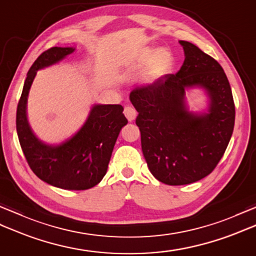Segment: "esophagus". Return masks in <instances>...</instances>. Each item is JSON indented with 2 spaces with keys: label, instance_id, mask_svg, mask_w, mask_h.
I'll use <instances>...</instances> for the list:
<instances>
[{
  "label": "esophagus",
  "instance_id": "34e87169",
  "mask_svg": "<svg viewBox=\"0 0 256 256\" xmlns=\"http://www.w3.org/2000/svg\"><path fill=\"white\" fill-rule=\"evenodd\" d=\"M124 114H125V116H126L128 121L132 122V121H134L135 118H136L138 112L133 106H125V108H124Z\"/></svg>",
  "mask_w": 256,
  "mask_h": 256
}]
</instances>
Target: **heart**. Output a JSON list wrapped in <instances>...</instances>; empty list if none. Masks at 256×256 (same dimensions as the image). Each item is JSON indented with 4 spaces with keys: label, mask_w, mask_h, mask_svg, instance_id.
I'll list each match as a JSON object with an SVG mask.
<instances>
[{
    "label": "heart",
    "mask_w": 256,
    "mask_h": 256,
    "mask_svg": "<svg viewBox=\"0 0 256 256\" xmlns=\"http://www.w3.org/2000/svg\"><path fill=\"white\" fill-rule=\"evenodd\" d=\"M152 60L150 70V74L153 76H160L165 72L168 64L170 62V52L165 50H157L153 58H152V50H145L140 54V56L136 58V60L133 64V67H140L148 64Z\"/></svg>",
    "instance_id": "1"
}]
</instances>
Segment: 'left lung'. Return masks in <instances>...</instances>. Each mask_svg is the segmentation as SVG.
Segmentation results:
<instances>
[{"instance_id":"left-lung-1","label":"left lung","mask_w":256,"mask_h":256,"mask_svg":"<svg viewBox=\"0 0 256 256\" xmlns=\"http://www.w3.org/2000/svg\"><path fill=\"white\" fill-rule=\"evenodd\" d=\"M179 42L184 52L180 70L130 94L138 112L135 123L148 170L157 180L170 186L198 182L214 170L236 120L231 86L220 64L192 42ZM192 86L208 92V114L186 110L184 91Z\"/></svg>"}]
</instances>
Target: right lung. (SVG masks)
I'll return each instance as SVG.
<instances>
[{"label":"right lung","mask_w":256,"mask_h":256,"mask_svg":"<svg viewBox=\"0 0 256 256\" xmlns=\"http://www.w3.org/2000/svg\"><path fill=\"white\" fill-rule=\"evenodd\" d=\"M74 52L72 47H52L32 64L18 104L16 131L25 158L38 178L58 188L86 190L99 184L106 174L120 131L128 124L123 106L96 104L82 128L56 146L38 140L26 116L27 96L37 70L60 62Z\"/></svg>","instance_id":"add662e5"}]
</instances>
